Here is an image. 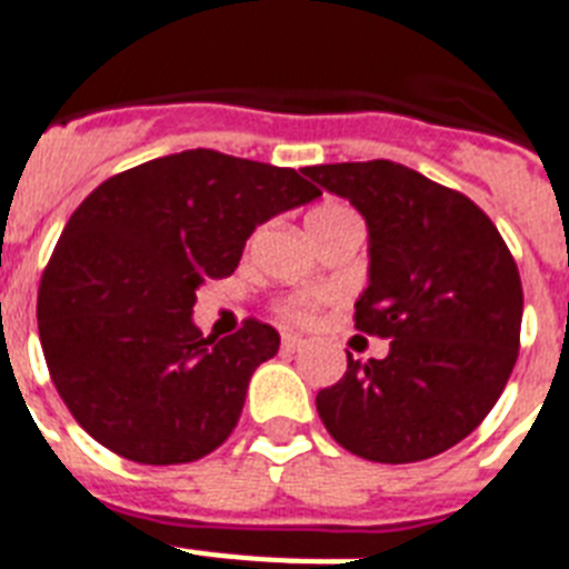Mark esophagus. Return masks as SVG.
Instances as JSON below:
<instances>
[{
  "mask_svg": "<svg viewBox=\"0 0 569 569\" xmlns=\"http://www.w3.org/2000/svg\"><path fill=\"white\" fill-rule=\"evenodd\" d=\"M280 345H283L286 353H295V350L303 348V339H298V336H283V341H280Z\"/></svg>",
  "mask_w": 569,
  "mask_h": 569,
  "instance_id": "obj_1",
  "label": "esophagus"
}]
</instances>
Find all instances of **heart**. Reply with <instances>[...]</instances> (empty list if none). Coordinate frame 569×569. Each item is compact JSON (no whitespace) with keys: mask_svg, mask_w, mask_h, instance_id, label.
Listing matches in <instances>:
<instances>
[{"mask_svg":"<svg viewBox=\"0 0 569 569\" xmlns=\"http://www.w3.org/2000/svg\"><path fill=\"white\" fill-rule=\"evenodd\" d=\"M341 221H357L353 210L345 204H336V201H327V204H318L309 210L307 228L309 233H318V230L332 228V224H341ZM277 316H283L286 321H295V325H303L312 318V303L307 300H280L277 303Z\"/></svg>","mask_w":569,"mask_h":569,"instance_id":"b5f03b06","label":"heart"}]
</instances>
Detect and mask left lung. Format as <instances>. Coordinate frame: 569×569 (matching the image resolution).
I'll list each match as a JSON object with an SVG mask.
<instances>
[{"label": "left lung", "mask_w": 569, "mask_h": 569, "mask_svg": "<svg viewBox=\"0 0 569 569\" xmlns=\"http://www.w3.org/2000/svg\"><path fill=\"white\" fill-rule=\"evenodd\" d=\"M371 233V283L353 325L391 339L316 397L359 459L409 465L468 438L500 400L520 350L523 286L500 230L468 196L391 160L307 166Z\"/></svg>", "instance_id": "1"}]
</instances>
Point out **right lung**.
<instances>
[{
  "instance_id": "obj_1",
  "label": "right lung",
  "mask_w": 569,
  "mask_h": 569,
  "mask_svg": "<svg viewBox=\"0 0 569 569\" xmlns=\"http://www.w3.org/2000/svg\"><path fill=\"white\" fill-rule=\"evenodd\" d=\"M318 196L303 172L212 149L92 189L37 289L49 377L84 432L140 465L204 459L228 441L280 336L244 318L233 336L204 339L196 289L233 274L257 224Z\"/></svg>"
}]
</instances>
